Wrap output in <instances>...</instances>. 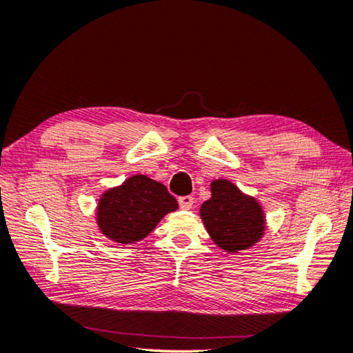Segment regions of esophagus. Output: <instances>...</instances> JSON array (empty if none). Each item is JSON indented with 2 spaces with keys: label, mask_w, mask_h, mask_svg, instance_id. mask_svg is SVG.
<instances>
[{
  "label": "esophagus",
  "mask_w": 353,
  "mask_h": 353,
  "mask_svg": "<svg viewBox=\"0 0 353 353\" xmlns=\"http://www.w3.org/2000/svg\"><path fill=\"white\" fill-rule=\"evenodd\" d=\"M192 203H194V199H192L191 196L179 197V205H181L182 210H191L192 208Z\"/></svg>",
  "instance_id": "esophagus-1"
}]
</instances>
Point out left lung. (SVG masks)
Listing matches in <instances>:
<instances>
[{
	"label": "left lung",
	"mask_w": 353,
	"mask_h": 353,
	"mask_svg": "<svg viewBox=\"0 0 353 353\" xmlns=\"http://www.w3.org/2000/svg\"><path fill=\"white\" fill-rule=\"evenodd\" d=\"M200 217L214 243L226 252L251 250L263 237L266 228L259 200L226 179L211 182V199L200 206Z\"/></svg>",
	"instance_id": "1"
}]
</instances>
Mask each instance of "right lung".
<instances>
[{"label":"right lung","mask_w":353,"mask_h":353,"mask_svg":"<svg viewBox=\"0 0 353 353\" xmlns=\"http://www.w3.org/2000/svg\"><path fill=\"white\" fill-rule=\"evenodd\" d=\"M179 208L167 186L143 174L107 190L96 208V223L108 240L117 245L141 241L168 212Z\"/></svg>","instance_id":"add662e5"}]
</instances>
